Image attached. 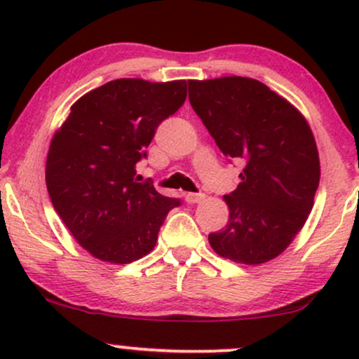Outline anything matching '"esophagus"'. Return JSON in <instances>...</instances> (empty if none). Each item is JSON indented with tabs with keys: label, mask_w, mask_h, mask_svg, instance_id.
Returning <instances> with one entry per match:
<instances>
[{
	"label": "esophagus",
	"mask_w": 359,
	"mask_h": 359,
	"mask_svg": "<svg viewBox=\"0 0 359 359\" xmlns=\"http://www.w3.org/2000/svg\"><path fill=\"white\" fill-rule=\"evenodd\" d=\"M184 199H185V203H187V204H197V203H201V201H204L205 196H204V194L187 192V194H184Z\"/></svg>",
	"instance_id": "1"
}]
</instances>
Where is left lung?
<instances>
[{"mask_svg": "<svg viewBox=\"0 0 359 359\" xmlns=\"http://www.w3.org/2000/svg\"><path fill=\"white\" fill-rule=\"evenodd\" d=\"M189 101L228 158L245 168L224 196L229 219L209 234L222 258L262 265L288 248L306 224L319 187L314 135L304 114L251 77L189 81Z\"/></svg>", "mask_w": 359, "mask_h": 359, "instance_id": "left-lung-1", "label": "left lung"}]
</instances>
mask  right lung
<instances>
[{
  "label": "right lung",
  "instance_id": "add662e5",
  "mask_svg": "<svg viewBox=\"0 0 359 359\" xmlns=\"http://www.w3.org/2000/svg\"><path fill=\"white\" fill-rule=\"evenodd\" d=\"M187 97V82L116 79L71 106L53 133L45 182L57 214L101 262L126 265L154 250L179 199L135 179L156 126Z\"/></svg>",
  "mask_w": 359,
  "mask_h": 359
}]
</instances>
